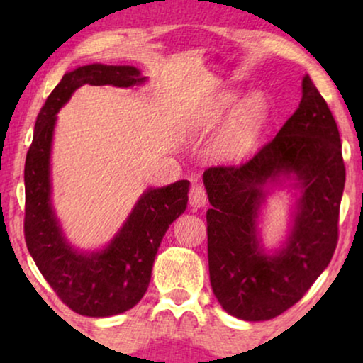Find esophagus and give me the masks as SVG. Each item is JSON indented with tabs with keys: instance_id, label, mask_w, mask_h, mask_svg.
Segmentation results:
<instances>
[{
	"instance_id": "34e87169",
	"label": "esophagus",
	"mask_w": 363,
	"mask_h": 363,
	"mask_svg": "<svg viewBox=\"0 0 363 363\" xmlns=\"http://www.w3.org/2000/svg\"><path fill=\"white\" fill-rule=\"evenodd\" d=\"M206 201H208V196H206L205 188L201 185H193L190 188V205L195 208H203L206 205Z\"/></svg>"
}]
</instances>
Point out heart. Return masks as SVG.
<instances>
[{
    "label": "heart",
    "mask_w": 363,
    "mask_h": 363,
    "mask_svg": "<svg viewBox=\"0 0 363 363\" xmlns=\"http://www.w3.org/2000/svg\"><path fill=\"white\" fill-rule=\"evenodd\" d=\"M238 99H240V91H226L218 94L203 111L200 125L203 128L215 127L230 112V107L238 101ZM267 118H269L267 99L261 92L247 94L245 99H241L238 102L230 113V117H228L226 123L223 125L216 140L218 152L228 158L241 155L261 135Z\"/></svg>",
    "instance_id": "b5f03b06"
}]
</instances>
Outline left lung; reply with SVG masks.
Listing matches in <instances>:
<instances>
[{"label": "left lung", "mask_w": 363, "mask_h": 363, "mask_svg": "<svg viewBox=\"0 0 363 363\" xmlns=\"http://www.w3.org/2000/svg\"><path fill=\"white\" fill-rule=\"evenodd\" d=\"M290 182L295 190L288 235L274 250L262 242L259 221L267 196ZM208 200L211 289L238 319H274L306 294L329 266L345 167L337 123L311 77L302 79L297 111L250 162L203 173Z\"/></svg>", "instance_id": "obj_1"}]
</instances>
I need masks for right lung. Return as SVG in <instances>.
<instances>
[{"label":"right lung","mask_w":363,"mask_h":363,"mask_svg":"<svg viewBox=\"0 0 363 363\" xmlns=\"http://www.w3.org/2000/svg\"><path fill=\"white\" fill-rule=\"evenodd\" d=\"M145 81L133 66L96 62L74 69L64 74L34 125L24 165V238L44 279L64 304L81 315H117L142 299L163 236L186 210L190 182L147 188L108 245L94 251L77 250L64 236L52 205L51 152L57 112L86 84L128 89Z\"/></svg>","instance_id":"1"}]
</instances>
